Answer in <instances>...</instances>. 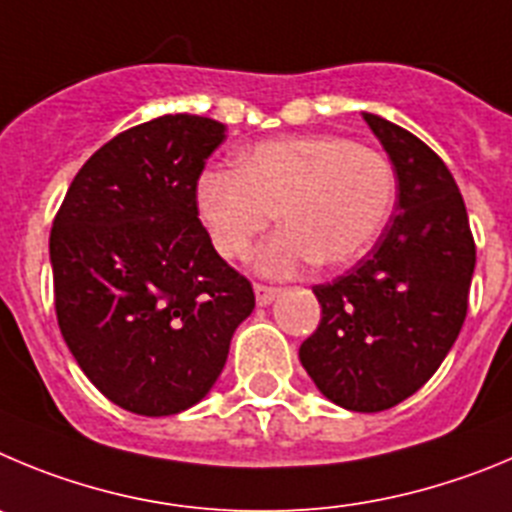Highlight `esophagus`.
I'll return each instance as SVG.
<instances>
[{
	"label": "esophagus",
	"instance_id": "1",
	"mask_svg": "<svg viewBox=\"0 0 512 512\" xmlns=\"http://www.w3.org/2000/svg\"><path fill=\"white\" fill-rule=\"evenodd\" d=\"M280 290L278 288H267V285H255V298L257 306H270V303L278 298Z\"/></svg>",
	"mask_w": 512,
	"mask_h": 512
}]
</instances>
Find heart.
I'll return each mask as SVG.
<instances>
[{
    "label": "heart",
    "mask_w": 512,
    "mask_h": 512,
    "mask_svg": "<svg viewBox=\"0 0 512 512\" xmlns=\"http://www.w3.org/2000/svg\"><path fill=\"white\" fill-rule=\"evenodd\" d=\"M393 201L385 155L336 135L262 140L237 155L234 173L206 170L196 183V211L224 260H245L278 214L283 229L255 257L267 278H293L311 262H354L382 232Z\"/></svg>",
    "instance_id": "obj_1"
}]
</instances>
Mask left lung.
Returning a JSON list of instances; mask_svg holds the SVG:
<instances>
[{
  "label": "left lung",
  "instance_id": "left-lung-1",
  "mask_svg": "<svg viewBox=\"0 0 512 512\" xmlns=\"http://www.w3.org/2000/svg\"><path fill=\"white\" fill-rule=\"evenodd\" d=\"M398 176V201L367 257L316 285L321 324L298 349L324 398L377 413L439 370L467 316L474 239L457 181L416 135L362 112Z\"/></svg>",
  "mask_w": 512,
  "mask_h": 512
}]
</instances>
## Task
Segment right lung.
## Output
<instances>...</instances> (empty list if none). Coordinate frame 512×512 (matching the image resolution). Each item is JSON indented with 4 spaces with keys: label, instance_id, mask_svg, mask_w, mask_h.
Returning <instances> with one entry per match:
<instances>
[{
    "label": "right lung",
    "instance_id": "obj_1",
    "mask_svg": "<svg viewBox=\"0 0 512 512\" xmlns=\"http://www.w3.org/2000/svg\"><path fill=\"white\" fill-rule=\"evenodd\" d=\"M224 124L165 114L99 147L73 178L50 232L55 313L73 359L137 416H173L206 398L250 280L211 247L196 183Z\"/></svg>",
    "mask_w": 512,
    "mask_h": 512
}]
</instances>
